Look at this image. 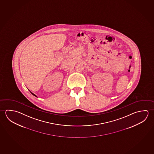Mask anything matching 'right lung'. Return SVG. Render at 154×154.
<instances>
[{
    "label": "right lung",
    "instance_id": "right-lung-1",
    "mask_svg": "<svg viewBox=\"0 0 154 154\" xmlns=\"http://www.w3.org/2000/svg\"><path fill=\"white\" fill-rule=\"evenodd\" d=\"M30 92H31V94H32V95H34V96H35V97H37V96H36V95H35V94H33V93H32L31 91H30Z\"/></svg>",
    "mask_w": 154,
    "mask_h": 154
}]
</instances>
